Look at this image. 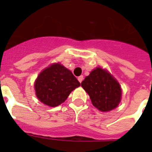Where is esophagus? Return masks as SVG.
<instances>
[{
    "instance_id": "esophagus-1",
    "label": "esophagus",
    "mask_w": 152,
    "mask_h": 152,
    "mask_svg": "<svg viewBox=\"0 0 152 152\" xmlns=\"http://www.w3.org/2000/svg\"><path fill=\"white\" fill-rule=\"evenodd\" d=\"M83 76H79V77H78V80H79V82H80V83H81V82L83 81Z\"/></svg>"
}]
</instances>
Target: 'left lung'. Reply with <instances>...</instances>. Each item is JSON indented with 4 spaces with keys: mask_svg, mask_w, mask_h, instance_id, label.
<instances>
[{
    "mask_svg": "<svg viewBox=\"0 0 152 152\" xmlns=\"http://www.w3.org/2000/svg\"><path fill=\"white\" fill-rule=\"evenodd\" d=\"M93 106L102 112L112 110L120 103L121 88L118 80L108 71L97 67L81 83Z\"/></svg>",
    "mask_w": 152,
    "mask_h": 152,
    "instance_id": "left-lung-1",
    "label": "left lung"
}]
</instances>
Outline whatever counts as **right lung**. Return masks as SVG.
I'll return each instance as SVG.
<instances>
[{"label":"right lung","mask_w":152,"mask_h":152,"mask_svg":"<svg viewBox=\"0 0 152 152\" xmlns=\"http://www.w3.org/2000/svg\"><path fill=\"white\" fill-rule=\"evenodd\" d=\"M79 86L80 83L72 72L60 63H54L42 70L34 82L37 98L50 107L64 102Z\"/></svg>","instance_id":"right-lung-1"}]
</instances>
